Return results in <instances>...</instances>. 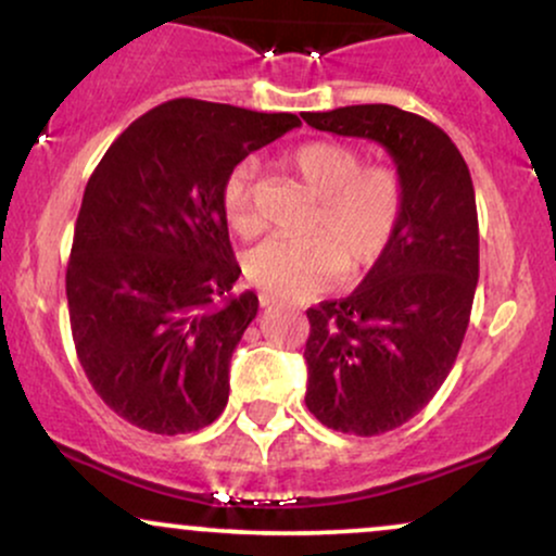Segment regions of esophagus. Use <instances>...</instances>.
I'll return each mask as SVG.
<instances>
[{"instance_id":"1","label":"esophagus","mask_w":556,"mask_h":556,"mask_svg":"<svg viewBox=\"0 0 556 556\" xmlns=\"http://www.w3.org/2000/svg\"><path fill=\"white\" fill-rule=\"evenodd\" d=\"M277 298H274V294H258V305H262V307H274V305H277Z\"/></svg>"}]
</instances>
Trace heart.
<instances>
[{
    "label": "heart",
    "mask_w": 556,
    "mask_h": 556,
    "mask_svg": "<svg viewBox=\"0 0 556 556\" xmlns=\"http://www.w3.org/2000/svg\"><path fill=\"white\" fill-rule=\"evenodd\" d=\"M282 166L315 197L307 220L313 236H274L245 256L256 287L287 300L318 292L339 274L362 277L388 256L405 217V181L395 168L364 164L354 146L311 140L282 156ZM251 168L236 166L223 185L228 226L241 236L256 230Z\"/></svg>",
    "instance_id": "b5f03b06"
}]
</instances>
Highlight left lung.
<instances>
[{"label": "left lung", "mask_w": 556, "mask_h": 556, "mask_svg": "<svg viewBox=\"0 0 556 556\" xmlns=\"http://www.w3.org/2000/svg\"><path fill=\"white\" fill-rule=\"evenodd\" d=\"M302 121L375 140L405 181L388 256L349 298L307 311V410L333 431L377 435L431 403L465 341L480 277L472 177L439 125L392 104L302 112Z\"/></svg>", "instance_id": "1"}]
</instances>
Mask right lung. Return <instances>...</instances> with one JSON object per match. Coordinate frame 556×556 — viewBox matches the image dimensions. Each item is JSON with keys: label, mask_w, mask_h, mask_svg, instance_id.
Instances as JSON below:
<instances>
[{"label": "right lung", "mask_w": 556, "mask_h": 556, "mask_svg": "<svg viewBox=\"0 0 556 556\" xmlns=\"http://www.w3.org/2000/svg\"><path fill=\"white\" fill-rule=\"evenodd\" d=\"M290 112L172 100L110 146L84 189L66 269L76 356L117 416L177 435L228 403L230 356L258 298H230L223 185L251 151L298 128Z\"/></svg>", "instance_id": "1"}]
</instances>
